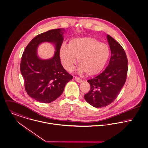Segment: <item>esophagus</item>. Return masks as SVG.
<instances>
[{
	"mask_svg": "<svg viewBox=\"0 0 148 148\" xmlns=\"http://www.w3.org/2000/svg\"><path fill=\"white\" fill-rule=\"evenodd\" d=\"M75 80H76L77 82H78V83H81V82H83V80H82L80 78L77 77H75Z\"/></svg>",
	"mask_w": 148,
	"mask_h": 148,
	"instance_id": "34e87169",
	"label": "esophagus"
}]
</instances>
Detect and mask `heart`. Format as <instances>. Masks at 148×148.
<instances>
[{"label":"heart","instance_id":"b5f03b06","mask_svg":"<svg viewBox=\"0 0 148 148\" xmlns=\"http://www.w3.org/2000/svg\"><path fill=\"white\" fill-rule=\"evenodd\" d=\"M110 54L107 44L93 37L71 39L68 45L63 44L59 51L63 66L68 71L73 69L78 58L79 71L88 76L100 73L105 66Z\"/></svg>","mask_w":148,"mask_h":148}]
</instances>
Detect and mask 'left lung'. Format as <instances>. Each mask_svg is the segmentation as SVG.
Returning a JSON list of instances; mask_svg holds the SVG:
<instances>
[{
    "label": "left lung",
    "mask_w": 148,
    "mask_h": 148,
    "mask_svg": "<svg viewBox=\"0 0 148 148\" xmlns=\"http://www.w3.org/2000/svg\"><path fill=\"white\" fill-rule=\"evenodd\" d=\"M107 38L111 53L108 65L98 76L87 80L91 88L84 95L85 100L96 108L106 107L112 103L127 78L128 60L125 50L110 36L107 35Z\"/></svg>",
    "instance_id": "1"
}]
</instances>
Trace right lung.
Wrapping results in <instances>:
<instances>
[{"label": "right lung", "mask_w": 148, "mask_h": 148, "mask_svg": "<svg viewBox=\"0 0 148 148\" xmlns=\"http://www.w3.org/2000/svg\"><path fill=\"white\" fill-rule=\"evenodd\" d=\"M65 30H50L35 37L23 53L20 69L24 79L27 94L36 100L49 103L63 92L66 84L72 79L62 66L59 54ZM49 42L56 45L55 56L49 60H41L37 56L36 48L42 42Z\"/></svg>", "instance_id": "1"}]
</instances>
